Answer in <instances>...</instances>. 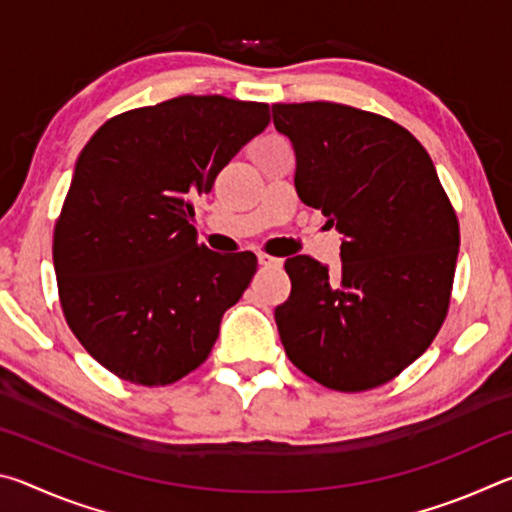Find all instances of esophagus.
Instances as JSON below:
<instances>
[{
    "label": "esophagus",
    "instance_id": "1",
    "mask_svg": "<svg viewBox=\"0 0 512 512\" xmlns=\"http://www.w3.org/2000/svg\"><path fill=\"white\" fill-rule=\"evenodd\" d=\"M257 259H259V266H264V268H280L282 266V259L271 257V255H266V253L259 255Z\"/></svg>",
    "mask_w": 512,
    "mask_h": 512
}]
</instances>
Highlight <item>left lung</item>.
Returning <instances> with one entry per match:
<instances>
[{
	"label": "left lung",
	"mask_w": 512,
	"mask_h": 512,
	"mask_svg": "<svg viewBox=\"0 0 512 512\" xmlns=\"http://www.w3.org/2000/svg\"><path fill=\"white\" fill-rule=\"evenodd\" d=\"M296 151V192L343 235L332 275L287 259L291 296L275 309L293 366L341 393L377 388L420 357L443 327L458 219L415 137L375 112L332 101L275 103Z\"/></svg>",
	"instance_id": "8db88e82"
}]
</instances>
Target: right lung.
<instances>
[{"instance_id": "right-lung-1", "label": "right lung", "mask_w": 512, "mask_h": 512, "mask_svg": "<svg viewBox=\"0 0 512 512\" xmlns=\"http://www.w3.org/2000/svg\"><path fill=\"white\" fill-rule=\"evenodd\" d=\"M268 121V103L185 94L121 112L85 144L54 268L69 329L112 375L167 386L210 357L257 257L198 244L192 198Z\"/></svg>"}]
</instances>
